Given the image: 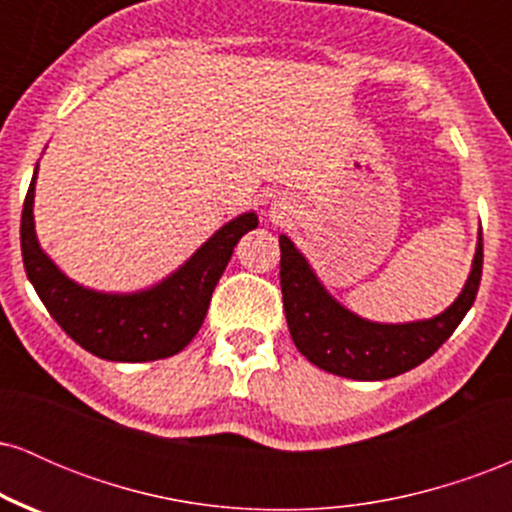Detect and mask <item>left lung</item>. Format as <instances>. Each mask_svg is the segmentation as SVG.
Returning a JSON list of instances; mask_svg holds the SVG:
<instances>
[{
	"instance_id": "1",
	"label": "left lung",
	"mask_w": 512,
	"mask_h": 512,
	"mask_svg": "<svg viewBox=\"0 0 512 512\" xmlns=\"http://www.w3.org/2000/svg\"><path fill=\"white\" fill-rule=\"evenodd\" d=\"M279 248L281 296L293 344L317 368L351 380L395 378L436 354L472 308L484 267V240L479 236L467 284L445 313L409 325H378L334 301L289 238L281 236Z\"/></svg>"
}]
</instances>
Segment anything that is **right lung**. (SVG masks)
<instances>
[{
  "label": "right lung",
  "instance_id": "1",
  "mask_svg": "<svg viewBox=\"0 0 512 512\" xmlns=\"http://www.w3.org/2000/svg\"><path fill=\"white\" fill-rule=\"evenodd\" d=\"M35 173L23 202L21 255L33 289L57 325L81 349L105 361H158L185 349L207 317L211 293L231 260L233 248L245 233L257 228V216L243 214L226 223L185 262V267L154 289L129 296L98 293L67 279L40 250L33 228Z\"/></svg>",
  "mask_w": 512,
  "mask_h": 512
}]
</instances>
